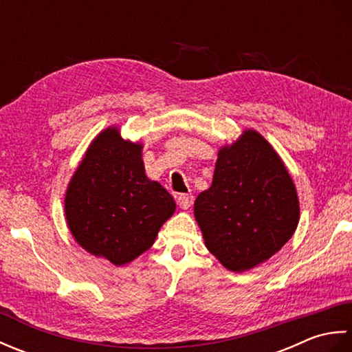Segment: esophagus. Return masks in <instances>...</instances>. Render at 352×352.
<instances>
[{"instance_id": "1", "label": "esophagus", "mask_w": 352, "mask_h": 352, "mask_svg": "<svg viewBox=\"0 0 352 352\" xmlns=\"http://www.w3.org/2000/svg\"><path fill=\"white\" fill-rule=\"evenodd\" d=\"M177 203L182 208H184V210H188L193 203V195L192 193H180V195H177Z\"/></svg>"}]
</instances>
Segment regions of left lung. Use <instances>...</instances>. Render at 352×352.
<instances>
[{
    "label": "left lung",
    "mask_w": 352,
    "mask_h": 352,
    "mask_svg": "<svg viewBox=\"0 0 352 352\" xmlns=\"http://www.w3.org/2000/svg\"><path fill=\"white\" fill-rule=\"evenodd\" d=\"M206 246L230 271L272 257L294 236L300 204L281 159L257 131L222 148L210 189L195 201Z\"/></svg>",
    "instance_id": "8db88e82"
}]
</instances>
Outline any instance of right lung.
Returning a JSON list of instances; mask_svg holds the SVG:
<instances>
[{
    "label": "right lung",
    "mask_w": 352,
    "mask_h": 352,
    "mask_svg": "<svg viewBox=\"0 0 352 352\" xmlns=\"http://www.w3.org/2000/svg\"><path fill=\"white\" fill-rule=\"evenodd\" d=\"M142 146L107 129L89 146L65 198L76 241L121 266L146 251L175 210L170 193L148 180Z\"/></svg>",
    "instance_id": "add662e5"
}]
</instances>
